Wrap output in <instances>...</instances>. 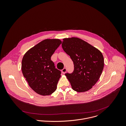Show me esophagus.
<instances>
[{
  "mask_svg": "<svg viewBox=\"0 0 126 126\" xmlns=\"http://www.w3.org/2000/svg\"><path fill=\"white\" fill-rule=\"evenodd\" d=\"M66 71H67V69L66 68H64L63 70H62V72L63 74H65L66 72Z\"/></svg>",
  "mask_w": 126,
  "mask_h": 126,
  "instance_id": "obj_1",
  "label": "esophagus"
}]
</instances>
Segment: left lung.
Masks as SVG:
<instances>
[{
	"mask_svg": "<svg viewBox=\"0 0 126 126\" xmlns=\"http://www.w3.org/2000/svg\"><path fill=\"white\" fill-rule=\"evenodd\" d=\"M62 47L72 60L74 70L65 74L73 90L84 92L98 82L104 67L102 53L88 43L72 37L64 39Z\"/></svg>",
	"mask_w": 126,
	"mask_h": 126,
	"instance_id": "8db88e82",
	"label": "left lung"
}]
</instances>
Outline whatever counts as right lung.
Masks as SVG:
<instances>
[{
  "label": "right lung",
  "instance_id": "1",
  "mask_svg": "<svg viewBox=\"0 0 126 126\" xmlns=\"http://www.w3.org/2000/svg\"><path fill=\"white\" fill-rule=\"evenodd\" d=\"M59 39H46L29 49L23 56L22 70L29 86L42 96L56 90L61 72L56 68L51 57L61 44Z\"/></svg>",
  "mask_w": 126,
  "mask_h": 126
}]
</instances>
